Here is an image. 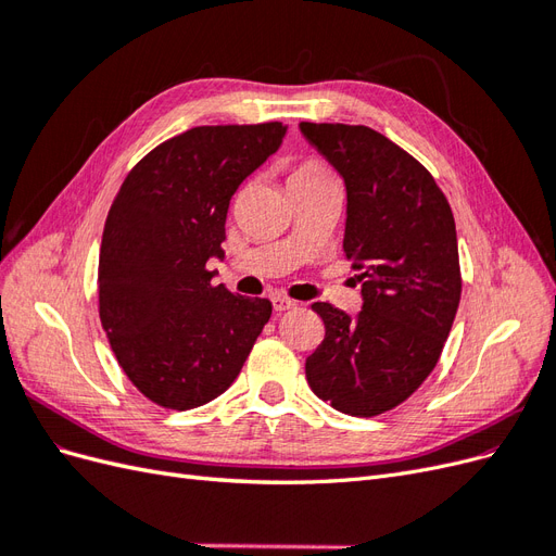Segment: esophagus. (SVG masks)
I'll return each mask as SVG.
<instances>
[{
	"instance_id": "34e87169",
	"label": "esophagus",
	"mask_w": 556,
	"mask_h": 556,
	"mask_svg": "<svg viewBox=\"0 0 556 556\" xmlns=\"http://www.w3.org/2000/svg\"><path fill=\"white\" fill-rule=\"evenodd\" d=\"M271 304H274V311H276V313H282V311L294 308L296 301H292V299H288V296H282V294H276V296H271Z\"/></svg>"
}]
</instances>
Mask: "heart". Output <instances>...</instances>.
Here are the masks:
<instances>
[{
	"instance_id": "1",
	"label": "heart",
	"mask_w": 556,
	"mask_h": 556,
	"mask_svg": "<svg viewBox=\"0 0 556 556\" xmlns=\"http://www.w3.org/2000/svg\"><path fill=\"white\" fill-rule=\"evenodd\" d=\"M323 178H333L329 166L323 162V160H315V157H308V160H301L292 174H290V185L294 182H311V180H323Z\"/></svg>"
}]
</instances>
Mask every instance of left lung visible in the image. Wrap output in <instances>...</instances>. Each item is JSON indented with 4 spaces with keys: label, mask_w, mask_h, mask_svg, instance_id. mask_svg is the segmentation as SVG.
Here are the masks:
<instances>
[{
    "label": "left lung",
    "mask_w": 556,
    "mask_h": 556,
    "mask_svg": "<svg viewBox=\"0 0 556 556\" xmlns=\"http://www.w3.org/2000/svg\"><path fill=\"white\" fill-rule=\"evenodd\" d=\"M345 180L343 250L362 280L357 317L317 301L325 341L306 359L331 408L374 417L396 408L439 364L462 299L457 229L433 176L364 125L301 123Z\"/></svg>",
    "instance_id": "obj_1"
}]
</instances>
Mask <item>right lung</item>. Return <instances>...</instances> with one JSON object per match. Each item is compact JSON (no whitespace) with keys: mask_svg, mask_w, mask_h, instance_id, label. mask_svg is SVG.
Instances as JSON below:
<instances>
[{"mask_svg":"<svg viewBox=\"0 0 556 556\" xmlns=\"http://www.w3.org/2000/svg\"><path fill=\"white\" fill-rule=\"evenodd\" d=\"M282 123L204 125L160 143L117 190L99 250V317L137 390L190 410L241 374L271 301L213 285L239 185L274 155Z\"/></svg>","mask_w":556,"mask_h":556,"instance_id":"obj_1","label":"right lung"}]
</instances>
